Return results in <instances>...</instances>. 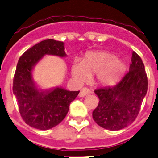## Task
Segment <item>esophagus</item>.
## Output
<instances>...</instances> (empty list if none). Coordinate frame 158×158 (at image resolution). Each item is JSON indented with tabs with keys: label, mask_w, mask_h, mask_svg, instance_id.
I'll list each match as a JSON object with an SVG mask.
<instances>
[{
	"label": "esophagus",
	"mask_w": 158,
	"mask_h": 158,
	"mask_svg": "<svg viewBox=\"0 0 158 158\" xmlns=\"http://www.w3.org/2000/svg\"><path fill=\"white\" fill-rule=\"evenodd\" d=\"M90 93H91V91H90L89 89H87V88H83V89H81L80 92H79V98H83V97L89 94Z\"/></svg>",
	"instance_id": "34e87169"
}]
</instances>
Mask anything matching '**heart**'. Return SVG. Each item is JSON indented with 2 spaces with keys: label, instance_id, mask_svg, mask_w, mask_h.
<instances>
[{
  "label": "heart",
  "instance_id": "heart-1",
  "mask_svg": "<svg viewBox=\"0 0 158 158\" xmlns=\"http://www.w3.org/2000/svg\"><path fill=\"white\" fill-rule=\"evenodd\" d=\"M127 69L126 64L113 53L105 51L89 52L82 60H75L71 76L78 83L86 82L95 75V80L103 86H113L120 80Z\"/></svg>",
  "mask_w": 158,
  "mask_h": 158
}]
</instances>
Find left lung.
<instances>
[{"mask_svg": "<svg viewBox=\"0 0 158 158\" xmlns=\"http://www.w3.org/2000/svg\"><path fill=\"white\" fill-rule=\"evenodd\" d=\"M148 88L145 67L140 56L132 52L131 63L119 83L96 89L98 106L93 112V119L107 130L118 131L135 120Z\"/></svg>", "mask_w": 158, "mask_h": 158, "instance_id": "8db88e82", "label": "left lung"}]
</instances>
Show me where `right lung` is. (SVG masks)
<instances>
[{
  "instance_id": "obj_1",
  "label": "right lung",
  "mask_w": 158,
  "mask_h": 158,
  "mask_svg": "<svg viewBox=\"0 0 158 158\" xmlns=\"http://www.w3.org/2000/svg\"><path fill=\"white\" fill-rule=\"evenodd\" d=\"M49 55L66 57L64 43L47 39L27 50L17 64L12 87L23 120L31 127L43 131L52 128L64 119L70 103L79 93L61 86L46 89L39 87L34 80V69Z\"/></svg>"
}]
</instances>
